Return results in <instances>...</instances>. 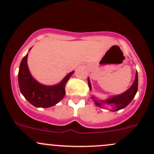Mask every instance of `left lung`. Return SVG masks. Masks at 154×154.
<instances>
[{"label":"left lung","instance_id":"obj_1","mask_svg":"<svg viewBox=\"0 0 154 154\" xmlns=\"http://www.w3.org/2000/svg\"><path fill=\"white\" fill-rule=\"evenodd\" d=\"M88 84L90 91H91V85L89 78H88ZM137 89H138V74H137V72L135 75V80L133 82L131 86L122 94L111 96L106 100H100L95 96H92L91 99L94 100L97 106L102 108L105 104L111 105L112 109L111 111H119V110L123 109L132 101V100L135 97L136 94H137Z\"/></svg>","mask_w":154,"mask_h":154}]
</instances>
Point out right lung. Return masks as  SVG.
I'll use <instances>...</instances> for the list:
<instances>
[{
	"mask_svg": "<svg viewBox=\"0 0 154 154\" xmlns=\"http://www.w3.org/2000/svg\"><path fill=\"white\" fill-rule=\"evenodd\" d=\"M27 57L28 54L23 58L19 68L18 85L20 92L28 102L37 108H49L55 106L64 98L66 84L74 72L69 73L56 85H43L37 81L31 74Z\"/></svg>",
	"mask_w": 154,
	"mask_h": 154,
	"instance_id": "1",
	"label": "right lung"
}]
</instances>
